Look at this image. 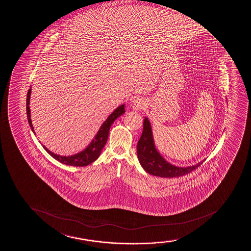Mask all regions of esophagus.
<instances>
[{"instance_id": "34e87169", "label": "esophagus", "mask_w": 251, "mask_h": 251, "mask_svg": "<svg viewBox=\"0 0 251 251\" xmlns=\"http://www.w3.org/2000/svg\"><path fill=\"white\" fill-rule=\"evenodd\" d=\"M147 105L144 99L137 97L132 101V108L135 110H141Z\"/></svg>"}]
</instances>
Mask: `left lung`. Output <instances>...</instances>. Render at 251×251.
<instances>
[{"label": "left lung", "mask_w": 251, "mask_h": 251, "mask_svg": "<svg viewBox=\"0 0 251 251\" xmlns=\"http://www.w3.org/2000/svg\"><path fill=\"white\" fill-rule=\"evenodd\" d=\"M137 156L140 164L147 173L161 177L182 176L194 170L204 161L190 167H177L168 162L156 149L151 126L147 117H145L143 131L137 143Z\"/></svg>", "instance_id": "1"}]
</instances>
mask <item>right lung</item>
I'll return each mask as SVG.
<instances>
[{"instance_id": "add662e5", "label": "right lung", "mask_w": 251, "mask_h": 251, "mask_svg": "<svg viewBox=\"0 0 251 251\" xmlns=\"http://www.w3.org/2000/svg\"><path fill=\"white\" fill-rule=\"evenodd\" d=\"M31 93H32V88L30 87L28 92H27V96H26V115H27V120H28L29 126L31 127V130H32V132L34 133V135H36L34 128L32 126V120H31V110H30V107H29ZM125 112L126 111H125L124 104L117 107L108 116V118L104 121V123L101 125L98 132L95 135V138L93 139L89 146L84 150L76 153L75 155L60 156V155L55 154V153L52 152L51 151H49L44 145H43V147L50 156L53 157L55 160L61 162V163H63V164L74 166V167H85V166H88L90 163H92L93 161H95L96 159H98L99 156L100 155L101 151L106 144L107 139H108V136H109L111 125L114 123V121L116 119L123 115Z\"/></svg>"}]
</instances>
